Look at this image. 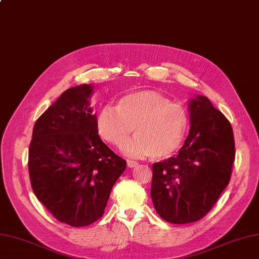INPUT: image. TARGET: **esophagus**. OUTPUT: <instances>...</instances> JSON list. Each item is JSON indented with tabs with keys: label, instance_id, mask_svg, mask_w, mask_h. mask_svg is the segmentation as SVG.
<instances>
[{
	"label": "esophagus",
	"instance_id": "34e87169",
	"mask_svg": "<svg viewBox=\"0 0 259 259\" xmlns=\"http://www.w3.org/2000/svg\"><path fill=\"white\" fill-rule=\"evenodd\" d=\"M137 165H138L137 161L132 160V159H127V166H128L130 168H134V167H136Z\"/></svg>",
	"mask_w": 259,
	"mask_h": 259
}]
</instances>
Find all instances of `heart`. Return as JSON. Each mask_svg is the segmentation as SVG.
Wrapping results in <instances>:
<instances>
[{
  "mask_svg": "<svg viewBox=\"0 0 259 259\" xmlns=\"http://www.w3.org/2000/svg\"><path fill=\"white\" fill-rule=\"evenodd\" d=\"M189 115L184 105L156 91L125 94L116 106L108 104L100 110L97 121L99 135L121 148L135 130L137 135L125 151L132 156L162 159L177 151L185 140Z\"/></svg>",
  "mask_w": 259,
  "mask_h": 259,
  "instance_id": "heart-1",
  "label": "heart"
}]
</instances>
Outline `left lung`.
Listing matches in <instances>:
<instances>
[{"label":"left lung","mask_w":259,"mask_h":259,"mask_svg":"<svg viewBox=\"0 0 259 259\" xmlns=\"http://www.w3.org/2000/svg\"><path fill=\"white\" fill-rule=\"evenodd\" d=\"M191 127L178 155L153 165L150 195L155 210L169 223L199 221L228 187L235 159L232 125L210 100L189 103Z\"/></svg>","instance_id":"obj_1"}]
</instances>
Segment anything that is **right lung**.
<instances>
[{
	"label": "right lung",
	"mask_w": 259,
	"mask_h": 259,
	"mask_svg": "<svg viewBox=\"0 0 259 259\" xmlns=\"http://www.w3.org/2000/svg\"><path fill=\"white\" fill-rule=\"evenodd\" d=\"M93 87L66 90L37 119L28 151L33 191L61 223L90 225L103 215L126 161L101 141L89 98Z\"/></svg>",
	"instance_id": "add662e5"
}]
</instances>
